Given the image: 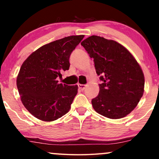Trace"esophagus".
I'll use <instances>...</instances> for the list:
<instances>
[{
  "label": "esophagus",
  "mask_w": 159,
  "mask_h": 159,
  "mask_svg": "<svg viewBox=\"0 0 159 159\" xmlns=\"http://www.w3.org/2000/svg\"><path fill=\"white\" fill-rule=\"evenodd\" d=\"M78 88H79L81 90H84L86 88V85L84 84H78Z\"/></svg>",
  "instance_id": "1"
}]
</instances>
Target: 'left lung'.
<instances>
[{
    "label": "left lung",
    "instance_id": "obj_1",
    "mask_svg": "<svg viewBox=\"0 0 159 159\" xmlns=\"http://www.w3.org/2000/svg\"><path fill=\"white\" fill-rule=\"evenodd\" d=\"M93 58L100 75L99 93L92 99L94 110L110 119H120L135 108L144 91L140 65L125 47L114 40L91 36L81 43Z\"/></svg>",
    "mask_w": 159,
    "mask_h": 159
}]
</instances>
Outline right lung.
Segmentation results:
<instances>
[{"label": "right lung", "mask_w": 159, "mask_h": 159, "mask_svg": "<svg viewBox=\"0 0 159 159\" xmlns=\"http://www.w3.org/2000/svg\"><path fill=\"white\" fill-rule=\"evenodd\" d=\"M84 37L70 36L43 45L21 65L16 80L18 90L24 106L37 119L54 121L70 109L78 85L59 84L57 78L69 70L70 54Z\"/></svg>", "instance_id": "right-lung-1"}]
</instances>
